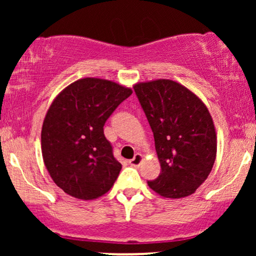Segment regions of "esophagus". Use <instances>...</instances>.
Here are the masks:
<instances>
[{
  "label": "esophagus",
  "instance_id": "esophagus-1",
  "mask_svg": "<svg viewBox=\"0 0 256 256\" xmlns=\"http://www.w3.org/2000/svg\"><path fill=\"white\" fill-rule=\"evenodd\" d=\"M142 161H143V155L138 154V152H137V154L134 156V158H131V160H130V165L137 167V166L140 165V162H142Z\"/></svg>",
  "mask_w": 256,
  "mask_h": 256
}]
</instances>
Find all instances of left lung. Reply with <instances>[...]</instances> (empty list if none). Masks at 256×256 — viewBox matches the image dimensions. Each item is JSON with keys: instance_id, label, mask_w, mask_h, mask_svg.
Returning a JSON list of instances; mask_svg holds the SVG:
<instances>
[{"instance_id": "left-lung-1", "label": "left lung", "mask_w": 256, "mask_h": 256, "mask_svg": "<svg viewBox=\"0 0 256 256\" xmlns=\"http://www.w3.org/2000/svg\"><path fill=\"white\" fill-rule=\"evenodd\" d=\"M154 134L160 176L149 188L166 198L192 195L212 171L216 134L210 110L201 98L171 79L134 85Z\"/></svg>"}]
</instances>
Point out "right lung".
Instances as JSON below:
<instances>
[{"mask_svg":"<svg viewBox=\"0 0 256 256\" xmlns=\"http://www.w3.org/2000/svg\"><path fill=\"white\" fill-rule=\"evenodd\" d=\"M132 94L131 88L101 78H82L52 100L44 118L40 144L44 165L67 195L95 200L118 178L116 160L104 125Z\"/></svg>","mask_w":256,"mask_h":256,"instance_id":"add662e5","label":"right lung"}]
</instances>
